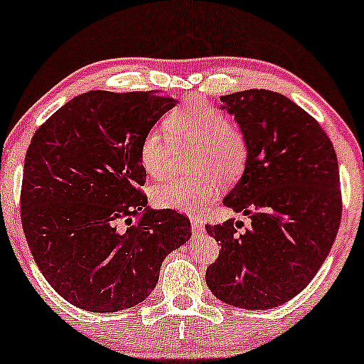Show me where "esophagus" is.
<instances>
[{"mask_svg": "<svg viewBox=\"0 0 364 364\" xmlns=\"http://www.w3.org/2000/svg\"><path fill=\"white\" fill-rule=\"evenodd\" d=\"M201 230H203V224H201L200 218H196V217L191 218V232H193L195 235H198Z\"/></svg>", "mask_w": 364, "mask_h": 364, "instance_id": "34e87169", "label": "esophagus"}]
</instances>
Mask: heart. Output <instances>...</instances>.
I'll return each instance as SVG.
<instances>
[{"mask_svg":"<svg viewBox=\"0 0 364 364\" xmlns=\"http://www.w3.org/2000/svg\"><path fill=\"white\" fill-rule=\"evenodd\" d=\"M166 129L152 127L139 144V163L149 176L168 173L174 144H195L191 157L196 176H178L151 188L156 207L195 212L217 195L218 181L232 185L242 176L249 159L247 135L235 122L227 120L215 105L195 98L188 100L166 118Z\"/></svg>","mask_w":364,"mask_h":364,"instance_id":"b5f03b06","label":"heart"}]
</instances>
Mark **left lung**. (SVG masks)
<instances>
[{
  "label": "left lung",
  "mask_w": 364,
  "mask_h": 364,
  "mask_svg": "<svg viewBox=\"0 0 364 364\" xmlns=\"http://www.w3.org/2000/svg\"><path fill=\"white\" fill-rule=\"evenodd\" d=\"M249 140L246 171L224 203L251 217L205 225L220 242L205 279L218 300L247 310L299 295L326 261L341 225L337 156L312 115L287 96L247 90L222 96Z\"/></svg>",
  "instance_id": "1"
}]
</instances>
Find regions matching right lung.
<instances>
[{
	"mask_svg": "<svg viewBox=\"0 0 364 364\" xmlns=\"http://www.w3.org/2000/svg\"><path fill=\"white\" fill-rule=\"evenodd\" d=\"M174 105L156 91H90L30 140L21 225L38 269L76 307L118 312L140 304L164 257L190 239L186 215L147 208L139 163L144 134Z\"/></svg>",
	"mask_w": 364,
	"mask_h": 364,
	"instance_id": "obj_1",
	"label": "right lung"
}]
</instances>
